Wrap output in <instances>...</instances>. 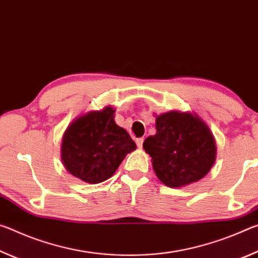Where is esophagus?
I'll return each mask as SVG.
<instances>
[{
  "mask_svg": "<svg viewBox=\"0 0 258 258\" xmlns=\"http://www.w3.org/2000/svg\"><path fill=\"white\" fill-rule=\"evenodd\" d=\"M143 143H144V138H136V144L139 149L143 146Z\"/></svg>",
  "mask_w": 258,
  "mask_h": 258,
  "instance_id": "esophagus-1",
  "label": "esophagus"
}]
</instances>
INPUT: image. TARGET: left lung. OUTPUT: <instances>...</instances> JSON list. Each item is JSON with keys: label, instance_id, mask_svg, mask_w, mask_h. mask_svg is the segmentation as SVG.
<instances>
[{"label": "left lung", "instance_id": "left-lung-1", "mask_svg": "<svg viewBox=\"0 0 258 258\" xmlns=\"http://www.w3.org/2000/svg\"><path fill=\"white\" fill-rule=\"evenodd\" d=\"M157 134L143 147L151 155L158 178L169 187H180L208 174L216 157L213 134L191 113L171 111L157 117Z\"/></svg>", "mask_w": 258, "mask_h": 258}]
</instances>
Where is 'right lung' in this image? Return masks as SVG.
<instances>
[{"label":"right lung","mask_w":258,"mask_h":258,"mask_svg":"<svg viewBox=\"0 0 258 258\" xmlns=\"http://www.w3.org/2000/svg\"><path fill=\"white\" fill-rule=\"evenodd\" d=\"M136 144L114 122V109L106 107L80 116L65 132L61 161L67 171L86 183L97 184L112 177Z\"/></svg>","instance_id":"1"}]
</instances>
